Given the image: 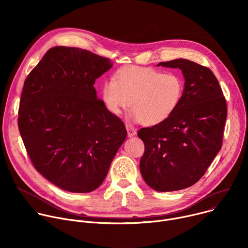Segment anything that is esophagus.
I'll return each mask as SVG.
<instances>
[{
    "label": "esophagus",
    "mask_w": 248,
    "mask_h": 248,
    "mask_svg": "<svg viewBox=\"0 0 248 248\" xmlns=\"http://www.w3.org/2000/svg\"><path fill=\"white\" fill-rule=\"evenodd\" d=\"M126 130H127V136L131 137L136 134V129L130 125H126Z\"/></svg>",
    "instance_id": "obj_1"
}]
</instances>
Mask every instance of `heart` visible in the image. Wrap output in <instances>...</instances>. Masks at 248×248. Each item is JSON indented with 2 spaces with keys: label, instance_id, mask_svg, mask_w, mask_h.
<instances>
[{
  "label": "heart",
  "instance_id": "heart-1",
  "mask_svg": "<svg viewBox=\"0 0 248 248\" xmlns=\"http://www.w3.org/2000/svg\"><path fill=\"white\" fill-rule=\"evenodd\" d=\"M185 89L182 77L152 67L127 66L106 80L102 100L113 115H119L130 104L129 117L148 125L158 124L178 109Z\"/></svg>",
  "mask_w": 248,
  "mask_h": 248
}]
</instances>
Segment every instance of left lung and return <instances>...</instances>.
<instances>
[{"instance_id": "1", "label": "left lung", "mask_w": 248, "mask_h": 248, "mask_svg": "<svg viewBox=\"0 0 248 248\" xmlns=\"http://www.w3.org/2000/svg\"><path fill=\"white\" fill-rule=\"evenodd\" d=\"M180 68L185 78L181 104L170 117L138 130L144 142L140 172L154 190H181L196 184L222 147L227 104L211 70L176 59L158 66Z\"/></svg>"}]
</instances>
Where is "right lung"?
Listing matches in <instances>:
<instances>
[{
    "label": "right lung",
    "instance_id": "obj_1",
    "mask_svg": "<svg viewBox=\"0 0 248 248\" xmlns=\"http://www.w3.org/2000/svg\"><path fill=\"white\" fill-rule=\"evenodd\" d=\"M113 62L87 50L54 47L24 81L18 128L45 179L77 193L98 188L126 137L124 123L96 95Z\"/></svg>",
    "mask_w": 248,
    "mask_h": 248
}]
</instances>
